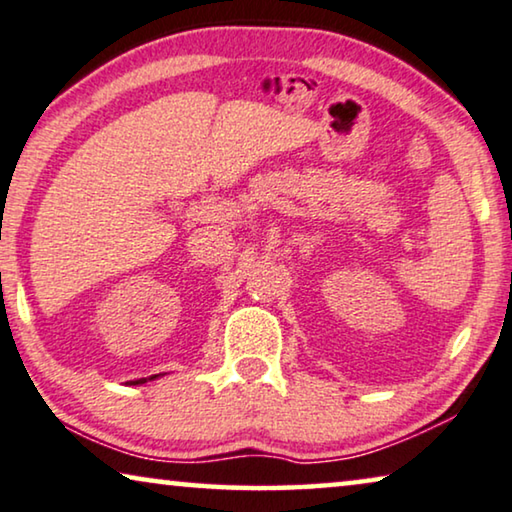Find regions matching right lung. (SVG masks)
I'll return each instance as SVG.
<instances>
[{"label": "right lung", "mask_w": 512, "mask_h": 512, "mask_svg": "<svg viewBox=\"0 0 512 512\" xmlns=\"http://www.w3.org/2000/svg\"><path fill=\"white\" fill-rule=\"evenodd\" d=\"M133 384H137V381H133Z\"/></svg>", "instance_id": "right-lung-1"}]
</instances>
